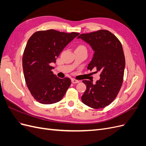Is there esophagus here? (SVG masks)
I'll use <instances>...</instances> for the list:
<instances>
[{"instance_id": "34e87169", "label": "esophagus", "mask_w": 146, "mask_h": 146, "mask_svg": "<svg viewBox=\"0 0 146 146\" xmlns=\"http://www.w3.org/2000/svg\"><path fill=\"white\" fill-rule=\"evenodd\" d=\"M71 81H72V83H78V82H79V81L78 80H76V79H74V78H72V80H71Z\"/></svg>"}]
</instances>
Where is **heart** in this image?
Returning <instances> with one entry per match:
<instances>
[{"mask_svg":"<svg viewBox=\"0 0 146 146\" xmlns=\"http://www.w3.org/2000/svg\"><path fill=\"white\" fill-rule=\"evenodd\" d=\"M77 48H86V47L84 46H83V45H80V46H78V47H77Z\"/></svg>","mask_w":146,"mask_h":146,"instance_id":"1","label":"heart"}]
</instances>
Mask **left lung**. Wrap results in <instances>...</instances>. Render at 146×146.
Segmentation results:
<instances>
[{"label": "left lung", "instance_id": "left-lung-1", "mask_svg": "<svg viewBox=\"0 0 146 146\" xmlns=\"http://www.w3.org/2000/svg\"><path fill=\"white\" fill-rule=\"evenodd\" d=\"M77 38L89 44L94 51L88 69L96 68L101 72L95 84L92 80H83L86 90L82 100L92 108H105L115 99L122 85L125 61L122 44L106 30L81 34Z\"/></svg>", "mask_w": 146, "mask_h": 146}]
</instances>
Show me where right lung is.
<instances>
[{
  "label": "right lung",
  "instance_id": "add662e5",
  "mask_svg": "<svg viewBox=\"0 0 146 146\" xmlns=\"http://www.w3.org/2000/svg\"><path fill=\"white\" fill-rule=\"evenodd\" d=\"M78 35L51 29L38 31L29 38L23 57V71L30 93L38 102L52 104L63 98L71 81L69 78L57 77L51 64Z\"/></svg>",
  "mask_w": 146,
  "mask_h": 146
}]
</instances>
